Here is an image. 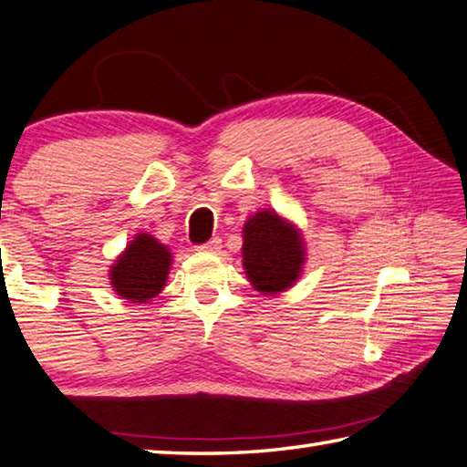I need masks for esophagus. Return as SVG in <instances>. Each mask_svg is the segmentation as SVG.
Here are the masks:
<instances>
[{
    "label": "esophagus",
    "mask_w": 467,
    "mask_h": 467,
    "mask_svg": "<svg viewBox=\"0 0 467 467\" xmlns=\"http://www.w3.org/2000/svg\"><path fill=\"white\" fill-rule=\"evenodd\" d=\"M197 250L207 252V254H217L219 250H222V240H219V237H213V240H209L207 244L197 245Z\"/></svg>",
    "instance_id": "esophagus-1"
}]
</instances>
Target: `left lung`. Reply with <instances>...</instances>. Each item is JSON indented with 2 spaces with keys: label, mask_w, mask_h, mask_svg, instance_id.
Listing matches in <instances>:
<instances>
[{
  "label": "left lung",
  "mask_w": 467,
  "mask_h": 467,
  "mask_svg": "<svg viewBox=\"0 0 467 467\" xmlns=\"http://www.w3.org/2000/svg\"><path fill=\"white\" fill-rule=\"evenodd\" d=\"M242 234L244 270L254 288L276 295L296 283L305 264V244L296 225L264 209L245 222Z\"/></svg>",
  "instance_id": "left-lung-1"
}]
</instances>
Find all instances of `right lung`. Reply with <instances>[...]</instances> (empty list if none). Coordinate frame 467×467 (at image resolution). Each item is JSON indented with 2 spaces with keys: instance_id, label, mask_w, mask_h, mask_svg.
Instances as JSON below:
<instances>
[{
  "instance_id": "right-lung-1",
  "label": "right lung",
  "mask_w": 467,
  "mask_h": 467,
  "mask_svg": "<svg viewBox=\"0 0 467 467\" xmlns=\"http://www.w3.org/2000/svg\"><path fill=\"white\" fill-rule=\"evenodd\" d=\"M172 254L150 234H138L109 270L111 288L130 303H148L166 285Z\"/></svg>"
}]
</instances>
